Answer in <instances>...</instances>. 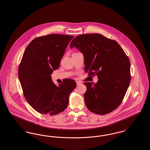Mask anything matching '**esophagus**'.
Segmentation results:
<instances>
[{"instance_id":"esophagus-1","label":"esophagus","mask_w":150,"mask_h":150,"mask_svg":"<svg viewBox=\"0 0 150 150\" xmlns=\"http://www.w3.org/2000/svg\"><path fill=\"white\" fill-rule=\"evenodd\" d=\"M82 84V83L81 81H76V86H79L80 85H81Z\"/></svg>"}]
</instances>
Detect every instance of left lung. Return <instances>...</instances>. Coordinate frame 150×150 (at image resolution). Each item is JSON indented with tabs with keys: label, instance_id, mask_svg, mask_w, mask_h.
<instances>
[{
	"label": "left lung",
	"instance_id": "1",
	"mask_svg": "<svg viewBox=\"0 0 150 150\" xmlns=\"http://www.w3.org/2000/svg\"><path fill=\"white\" fill-rule=\"evenodd\" d=\"M73 47L84 55L85 72L98 78L95 84H84L86 106L96 114L111 112L121 104L130 82L128 57L116 41L100 34L77 36L70 44Z\"/></svg>",
	"mask_w": 150,
	"mask_h": 150
}]
</instances>
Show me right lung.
<instances>
[{
    "instance_id": "add662e5",
    "label": "right lung",
    "mask_w": 150,
    "mask_h": 150,
    "mask_svg": "<svg viewBox=\"0 0 150 150\" xmlns=\"http://www.w3.org/2000/svg\"><path fill=\"white\" fill-rule=\"evenodd\" d=\"M73 36L50 34L36 38L26 47L19 64L18 75L25 99L42 114L55 115L64 111L76 82L66 79L59 86L51 74L59 67L61 59Z\"/></svg>"
}]
</instances>
